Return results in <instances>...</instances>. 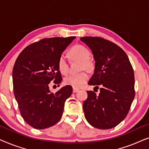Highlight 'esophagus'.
I'll use <instances>...</instances> for the list:
<instances>
[{
	"instance_id": "1",
	"label": "esophagus",
	"mask_w": 149,
	"mask_h": 149,
	"mask_svg": "<svg viewBox=\"0 0 149 149\" xmlns=\"http://www.w3.org/2000/svg\"><path fill=\"white\" fill-rule=\"evenodd\" d=\"M79 89H77V88H73V93H76L77 91H79Z\"/></svg>"
}]
</instances>
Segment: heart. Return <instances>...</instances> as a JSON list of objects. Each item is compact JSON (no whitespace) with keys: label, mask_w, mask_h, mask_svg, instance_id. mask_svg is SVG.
I'll return each mask as SVG.
<instances>
[{"label":"heart","mask_w":149,"mask_h":149,"mask_svg":"<svg viewBox=\"0 0 149 149\" xmlns=\"http://www.w3.org/2000/svg\"><path fill=\"white\" fill-rule=\"evenodd\" d=\"M68 56L72 60L81 61V70L90 71L93 68V63L89 60L90 52L88 49L81 45H75L68 51ZM58 70L62 74H66L68 72V65L64 55H60L58 60ZM89 75L86 72H81L78 74H70L64 79V84L70 85L74 88H79L87 82Z\"/></svg>","instance_id":"heart-1"}]
</instances>
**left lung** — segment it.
<instances>
[{
  "mask_svg": "<svg viewBox=\"0 0 149 149\" xmlns=\"http://www.w3.org/2000/svg\"><path fill=\"white\" fill-rule=\"evenodd\" d=\"M80 40L90 48L95 60L94 73L88 84L100 86L97 95L87 91L83 105L85 119L97 129H111L125 119L134 100L133 68L125 52L114 42L98 36Z\"/></svg>",
  "mask_w": 149,
  "mask_h": 149,
  "instance_id": "8db88e82",
  "label": "left lung"
}]
</instances>
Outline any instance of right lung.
Listing matches in <instances>:
<instances>
[{"instance_id":"right-lung-1","label":"right lung","mask_w":149,"mask_h":149,"mask_svg":"<svg viewBox=\"0 0 149 149\" xmlns=\"http://www.w3.org/2000/svg\"><path fill=\"white\" fill-rule=\"evenodd\" d=\"M74 36L45 38L24 48L13 68L14 95L24 121L34 129L54 125L62 117L64 103L72 93L70 85L51 93L52 81L60 84L62 78L58 60Z\"/></svg>"}]
</instances>
